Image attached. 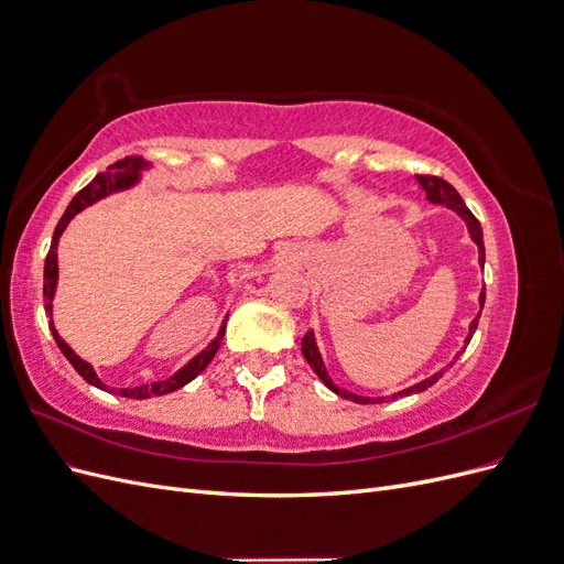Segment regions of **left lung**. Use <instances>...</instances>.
<instances>
[{
	"mask_svg": "<svg viewBox=\"0 0 564 564\" xmlns=\"http://www.w3.org/2000/svg\"><path fill=\"white\" fill-rule=\"evenodd\" d=\"M416 181H419L421 187H423L425 199H429L431 204H442V207L452 209L460 220H464L466 228H468L470 240H473L475 247H477V263L485 265V240H482L480 220H477V218L470 214V209L466 207V202L460 199V195L454 191V187H452L445 178H437V176H416ZM477 301H480V313H482V305H485V286H482L480 299H477ZM480 313H477V317L470 322L468 336H466V346L470 344V338H473V334H475V329H477V319H480ZM466 346L460 348V352L466 350ZM301 352H303L305 360H308V365L313 367V371L317 373L319 381H322L324 386H327L332 392H336L338 398L357 402V404H377V402H386V400H398V398H404V395H414V392L429 390L433 383L440 381L442 373L447 371V369H440V371H435L433 377H429V379H423V381H419V383H414V386H409V388H404V390H400V392H392L390 398H365V395H355V392H350V390L338 388V386L332 381V377L327 373V367H324V362H322V355H319V348H317V340H315V332H313V329H308V334H305V336L301 338ZM460 352L454 355V360H452L447 367H452V365L458 360Z\"/></svg>",
	"mask_w": 564,
	"mask_h": 564,
	"instance_id": "obj_1",
	"label": "left lung"
}]
</instances>
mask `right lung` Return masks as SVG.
<instances>
[{
  "label": "right lung",
  "mask_w": 564,
  "mask_h": 564,
  "mask_svg": "<svg viewBox=\"0 0 564 564\" xmlns=\"http://www.w3.org/2000/svg\"><path fill=\"white\" fill-rule=\"evenodd\" d=\"M148 169L150 166L143 158H124V160L115 162L112 166H108V172L98 174L87 187H82V191L73 197V202L67 204L63 218L58 220V226L54 230V240H51V249H48L46 261H44V311L48 315L51 334H54L61 352L67 357V362H70L77 369V373L84 381L100 388V390H110V392H112V388H108L104 381L98 379V373L94 371V367L87 360H82V357L65 344V340L61 338V334L54 327V296H56V284H58V240H61L63 230L67 228V224H70V220L79 212L91 207V204H96L98 199H106L112 193L129 191V187H133L135 183H141V176H143V172H148ZM226 319H228V315L224 317V324H220V329L214 336L212 344L204 348L202 352H197L185 367H181L176 373H172V377L164 379V381H155V383L135 386V388H119V395L133 398V400H148V398L166 395V392H174V390L183 388L185 383H191L197 377V373H202L204 369H207V365L214 360V355L220 348V340H224V334H226Z\"/></svg>",
  "instance_id": "add662e5"
}]
</instances>
